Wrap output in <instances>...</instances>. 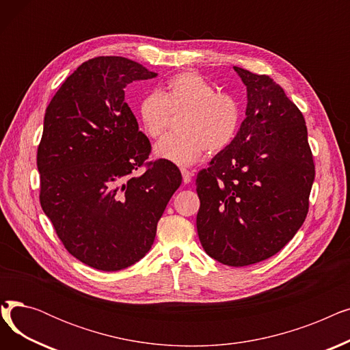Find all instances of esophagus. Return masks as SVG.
<instances>
[{
    "label": "esophagus",
    "instance_id": "esophagus-1",
    "mask_svg": "<svg viewBox=\"0 0 350 350\" xmlns=\"http://www.w3.org/2000/svg\"><path fill=\"white\" fill-rule=\"evenodd\" d=\"M181 176H183V183H185V185H189L193 178V173L186 169H181Z\"/></svg>",
    "mask_w": 350,
    "mask_h": 350
}]
</instances>
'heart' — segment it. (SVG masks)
I'll return each instance as SVG.
<instances>
[{
    "label": "heart",
    "instance_id": "1",
    "mask_svg": "<svg viewBox=\"0 0 350 350\" xmlns=\"http://www.w3.org/2000/svg\"><path fill=\"white\" fill-rule=\"evenodd\" d=\"M143 132L160 137L169 127L172 115L178 133L163 137L153 153L157 159L177 165H190L204 150L219 153L234 140L240 124V105L228 94H218L215 86L196 72H181L169 79L163 92L146 95L137 107Z\"/></svg>",
    "mask_w": 350,
    "mask_h": 350
}]
</instances>
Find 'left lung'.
<instances>
[{
    "label": "left lung",
    "mask_w": 350,
    "mask_h": 350,
    "mask_svg": "<svg viewBox=\"0 0 350 350\" xmlns=\"http://www.w3.org/2000/svg\"><path fill=\"white\" fill-rule=\"evenodd\" d=\"M247 86L245 119L197 174V232L215 261L245 267L281 251L304 224L315 165L305 119L267 75L234 66Z\"/></svg>",
    "instance_id": "8db88e82"
}]
</instances>
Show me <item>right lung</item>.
Returning <instances> with one entry per match:
<instances>
[{
	"label": "right lung",
	"instance_id": "1",
	"mask_svg": "<svg viewBox=\"0 0 350 350\" xmlns=\"http://www.w3.org/2000/svg\"><path fill=\"white\" fill-rule=\"evenodd\" d=\"M156 77L127 58L98 57L68 77L46 107L36 154L41 207L69 254L95 269L142 260L181 185L173 164L146 163L150 142L124 102L129 83Z\"/></svg>",
	"mask_w": 350,
	"mask_h": 350
}]
</instances>
